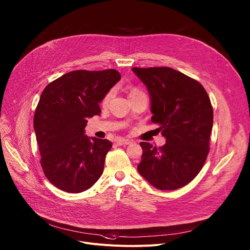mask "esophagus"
<instances>
[{
	"mask_svg": "<svg viewBox=\"0 0 250 250\" xmlns=\"http://www.w3.org/2000/svg\"><path fill=\"white\" fill-rule=\"evenodd\" d=\"M116 144H117V145H120V146L129 145V144H132V141H129L127 139H120V140L116 141Z\"/></svg>",
	"mask_w": 250,
	"mask_h": 250,
	"instance_id": "34e87169",
	"label": "esophagus"
}]
</instances>
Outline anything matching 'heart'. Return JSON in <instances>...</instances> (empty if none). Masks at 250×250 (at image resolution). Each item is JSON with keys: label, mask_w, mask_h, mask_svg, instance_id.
<instances>
[{"label": "heart", "mask_w": 250, "mask_h": 250, "mask_svg": "<svg viewBox=\"0 0 250 250\" xmlns=\"http://www.w3.org/2000/svg\"><path fill=\"white\" fill-rule=\"evenodd\" d=\"M138 92H141V91H139L138 89L134 88V89L130 90L129 95H130V94H134V93H138ZM111 96H112V92H108V93L104 96V98H103V100H102V104H103V105H106V104L109 102Z\"/></svg>", "instance_id": "b5f03b06"}]
</instances>
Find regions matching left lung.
Wrapping results in <instances>:
<instances>
[{"label": "left lung", "instance_id": "left-lung-1", "mask_svg": "<svg viewBox=\"0 0 250 250\" xmlns=\"http://www.w3.org/2000/svg\"><path fill=\"white\" fill-rule=\"evenodd\" d=\"M151 98L152 123L166 139L162 147L141 142L138 171L161 190L187 186L202 170L209 151L213 107L194 79L168 67L133 68Z\"/></svg>", "mask_w": 250, "mask_h": 250}]
</instances>
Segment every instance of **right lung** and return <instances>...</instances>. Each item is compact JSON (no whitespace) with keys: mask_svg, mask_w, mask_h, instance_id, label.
Wrapping results in <instances>:
<instances>
[{"mask_svg":"<svg viewBox=\"0 0 250 250\" xmlns=\"http://www.w3.org/2000/svg\"><path fill=\"white\" fill-rule=\"evenodd\" d=\"M121 80L116 70H78L62 75L42 91L33 126L44 175L56 188L87 190L103 172L112 144L85 135L88 118L99 115V103Z\"/></svg>","mask_w":250,"mask_h":250,"instance_id":"right-lung-1","label":"right lung"}]
</instances>
